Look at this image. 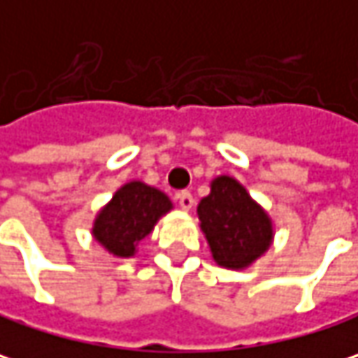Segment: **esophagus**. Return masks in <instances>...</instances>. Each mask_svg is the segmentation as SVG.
Here are the masks:
<instances>
[{"label":"esophagus","mask_w":358,"mask_h":358,"mask_svg":"<svg viewBox=\"0 0 358 358\" xmlns=\"http://www.w3.org/2000/svg\"><path fill=\"white\" fill-rule=\"evenodd\" d=\"M177 199H179V206L183 210H192L193 208V195L189 192H179L177 193Z\"/></svg>","instance_id":"34e87169"}]
</instances>
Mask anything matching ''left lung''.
Here are the masks:
<instances>
[{"label":"left lung","instance_id":"obj_1","mask_svg":"<svg viewBox=\"0 0 358 358\" xmlns=\"http://www.w3.org/2000/svg\"><path fill=\"white\" fill-rule=\"evenodd\" d=\"M197 214L214 261L222 267L250 265L273 238L268 216L232 177L214 179L212 193L199 201Z\"/></svg>","mask_w":358,"mask_h":358}]
</instances>
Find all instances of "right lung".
Instances as JSON below:
<instances>
[{"mask_svg":"<svg viewBox=\"0 0 358 358\" xmlns=\"http://www.w3.org/2000/svg\"><path fill=\"white\" fill-rule=\"evenodd\" d=\"M171 210L165 193L141 181L126 183L99 212L93 236L117 257H132L136 244L150 234L157 220Z\"/></svg>","mask_w":358,"mask_h":358,"instance_id":"1","label":"right lung"}]
</instances>
